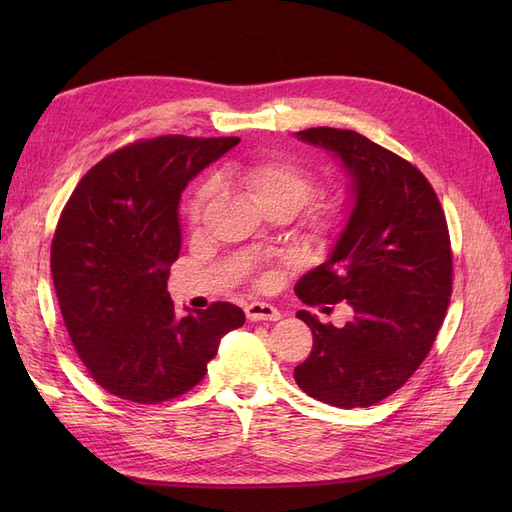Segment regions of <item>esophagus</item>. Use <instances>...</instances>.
Masks as SVG:
<instances>
[{"mask_svg":"<svg viewBox=\"0 0 512 512\" xmlns=\"http://www.w3.org/2000/svg\"><path fill=\"white\" fill-rule=\"evenodd\" d=\"M245 316H247V320H252V322H258V320H271V322H275V320L282 318L280 309L273 307L271 303H262V301H254V303L247 305L245 307Z\"/></svg>","mask_w":512,"mask_h":512,"instance_id":"1","label":"esophagus"}]
</instances>
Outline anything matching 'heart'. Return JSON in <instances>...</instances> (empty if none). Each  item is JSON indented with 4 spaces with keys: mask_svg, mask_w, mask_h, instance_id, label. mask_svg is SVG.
<instances>
[{
    "mask_svg": "<svg viewBox=\"0 0 512 512\" xmlns=\"http://www.w3.org/2000/svg\"><path fill=\"white\" fill-rule=\"evenodd\" d=\"M232 179H237L250 192L256 203L269 209H286L290 213L299 211L309 196L316 190V177L312 170L280 156H256L230 168ZM215 194V183L207 181L196 190L188 215L192 222H198L209 200ZM314 224L322 232H335L342 226L344 209L337 200H324L312 213Z\"/></svg>",
    "mask_w": 512,
    "mask_h": 512,
    "instance_id": "1",
    "label": "heart"
}]
</instances>
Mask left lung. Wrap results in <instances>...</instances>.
<instances>
[{"label": "left lung", "mask_w": 512, "mask_h": 512, "mask_svg": "<svg viewBox=\"0 0 512 512\" xmlns=\"http://www.w3.org/2000/svg\"><path fill=\"white\" fill-rule=\"evenodd\" d=\"M348 175L350 215L329 258L294 286L307 305L348 303L342 329L297 312L314 335L294 367L301 389L337 408H367L395 393L425 361L446 316L453 254L440 200L425 175L359 132L309 128Z\"/></svg>", "instance_id": "left-lung-1"}]
</instances>
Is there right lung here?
Returning <instances> with one entry per match:
<instances>
[{"instance_id":"1","label":"right lung","mask_w":512,"mask_h":512,"mask_svg":"<svg viewBox=\"0 0 512 512\" xmlns=\"http://www.w3.org/2000/svg\"><path fill=\"white\" fill-rule=\"evenodd\" d=\"M237 136H158L121 147L76 185L55 230L51 273L76 354L104 391L136 404L188 393L220 339L245 322L220 301L177 316L166 290L179 258V200Z\"/></svg>"}]
</instances>
